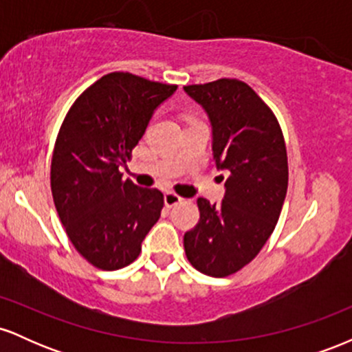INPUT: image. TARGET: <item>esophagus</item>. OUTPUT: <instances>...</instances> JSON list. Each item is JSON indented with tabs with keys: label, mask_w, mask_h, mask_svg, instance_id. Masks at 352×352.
Here are the masks:
<instances>
[{
	"label": "esophagus",
	"mask_w": 352,
	"mask_h": 352,
	"mask_svg": "<svg viewBox=\"0 0 352 352\" xmlns=\"http://www.w3.org/2000/svg\"><path fill=\"white\" fill-rule=\"evenodd\" d=\"M182 197H179V195H175V193H172V192H167L164 195V201H165V207H168V208H172V207H175V205H179V204H182Z\"/></svg>",
	"instance_id": "1"
}]
</instances>
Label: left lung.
Returning <instances> with one entry per match:
<instances>
[{
	"mask_svg": "<svg viewBox=\"0 0 352 352\" xmlns=\"http://www.w3.org/2000/svg\"><path fill=\"white\" fill-rule=\"evenodd\" d=\"M184 91L208 117L217 168L230 172L221 204L197 200L200 220L185 233V254L200 273L223 278L248 265L276 227L288 188L285 139L272 109L241 80Z\"/></svg>",
	"mask_w": 352,
	"mask_h": 352,
	"instance_id": "1",
	"label": "left lung"
}]
</instances>
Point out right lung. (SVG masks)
<instances>
[{"label": "right lung", "mask_w": 352, "mask_h": 352, "mask_svg": "<svg viewBox=\"0 0 352 352\" xmlns=\"http://www.w3.org/2000/svg\"><path fill=\"white\" fill-rule=\"evenodd\" d=\"M177 86L111 72L72 104L56 139L51 190L76 250L100 270L124 268L160 218L164 195L124 180L132 148Z\"/></svg>", "instance_id": "right-lung-1"}]
</instances>
